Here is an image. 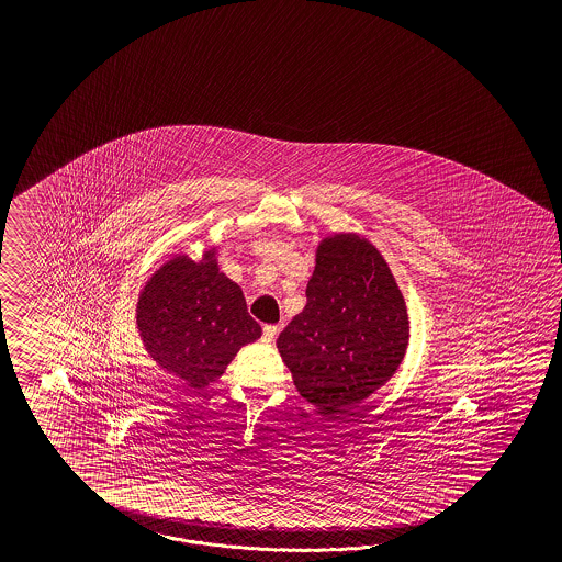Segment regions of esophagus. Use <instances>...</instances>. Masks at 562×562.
Segmentation results:
<instances>
[{"mask_svg":"<svg viewBox=\"0 0 562 562\" xmlns=\"http://www.w3.org/2000/svg\"><path fill=\"white\" fill-rule=\"evenodd\" d=\"M278 325H266L263 327V336H261V340L266 341V344H270V341H273V338L278 336Z\"/></svg>","mask_w":562,"mask_h":562,"instance_id":"obj_1","label":"esophagus"}]
</instances>
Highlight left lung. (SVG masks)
Masks as SVG:
<instances>
[{
  "label": "left lung",
  "mask_w": 562,
  "mask_h": 562,
  "mask_svg": "<svg viewBox=\"0 0 562 562\" xmlns=\"http://www.w3.org/2000/svg\"><path fill=\"white\" fill-rule=\"evenodd\" d=\"M404 294L369 238H322L306 305L278 338V352L308 404L346 414L383 387L408 348Z\"/></svg>",
  "instance_id": "1"
}]
</instances>
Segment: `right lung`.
Returning <instances> with one entry per match:
<instances>
[{
	"label": "right lung",
	"mask_w": 562,
	"mask_h": 562,
	"mask_svg": "<svg viewBox=\"0 0 562 562\" xmlns=\"http://www.w3.org/2000/svg\"><path fill=\"white\" fill-rule=\"evenodd\" d=\"M136 324L158 367L202 390L221 379L238 350L261 336L237 282L221 272L216 247L200 261L175 256L139 292Z\"/></svg>",
	"instance_id": "add662e5"
}]
</instances>
